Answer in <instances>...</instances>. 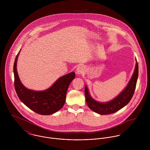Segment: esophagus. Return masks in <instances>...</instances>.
I'll return each mask as SVG.
<instances>
[{"instance_id": "esophagus-1", "label": "esophagus", "mask_w": 150, "mask_h": 150, "mask_svg": "<svg viewBox=\"0 0 150 150\" xmlns=\"http://www.w3.org/2000/svg\"><path fill=\"white\" fill-rule=\"evenodd\" d=\"M76 72H77V74H82L84 72V67L82 66H79L77 68Z\"/></svg>"}]
</instances>
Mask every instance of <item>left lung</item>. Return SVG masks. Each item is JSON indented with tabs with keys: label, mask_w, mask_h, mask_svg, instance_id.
Wrapping results in <instances>:
<instances>
[{
	"label": "left lung",
	"mask_w": 150,
	"mask_h": 150,
	"mask_svg": "<svg viewBox=\"0 0 150 150\" xmlns=\"http://www.w3.org/2000/svg\"><path fill=\"white\" fill-rule=\"evenodd\" d=\"M138 75L139 66L136 60L134 73L127 86L118 96L106 103H99L93 100L89 94L86 86H85V96L88 106L91 110L101 115L114 113L120 110L125 106L133 97L136 86Z\"/></svg>",
	"instance_id": "8db88e82"
}]
</instances>
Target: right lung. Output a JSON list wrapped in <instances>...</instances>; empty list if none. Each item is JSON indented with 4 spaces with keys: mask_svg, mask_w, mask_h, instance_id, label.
I'll return each mask as SVG.
<instances>
[{
    "mask_svg": "<svg viewBox=\"0 0 150 150\" xmlns=\"http://www.w3.org/2000/svg\"><path fill=\"white\" fill-rule=\"evenodd\" d=\"M20 51L17 55L13 67L14 87L22 102L35 112L42 115H50L64 106L67 88L75 77L71 72L59 78L52 86L43 91L30 90L22 84L17 71V61Z\"/></svg>",
    "mask_w": 150,
    "mask_h": 150,
    "instance_id": "1",
    "label": "right lung"
}]
</instances>
